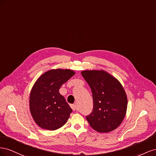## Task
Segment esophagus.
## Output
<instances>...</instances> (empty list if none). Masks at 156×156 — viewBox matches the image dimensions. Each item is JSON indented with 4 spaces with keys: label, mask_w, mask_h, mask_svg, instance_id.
Instances as JSON below:
<instances>
[{
    "label": "esophagus",
    "mask_w": 156,
    "mask_h": 156,
    "mask_svg": "<svg viewBox=\"0 0 156 156\" xmlns=\"http://www.w3.org/2000/svg\"><path fill=\"white\" fill-rule=\"evenodd\" d=\"M70 106H71V107H72V109H73V111H75V110L77 109V107H76V105H75V104H72V105H71Z\"/></svg>",
    "instance_id": "obj_1"
}]
</instances>
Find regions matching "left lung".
Masks as SVG:
<instances>
[{
    "label": "left lung",
    "instance_id": "8db88e82",
    "mask_svg": "<svg viewBox=\"0 0 156 156\" xmlns=\"http://www.w3.org/2000/svg\"><path fill=\"white\" fill-rule=\"evenodd\" d=\"M82 76L91 88L93 111L87 120L100 133L116 129L126 114L127 98L119 80L104 70H84Z\"/></svg>",
    "mask_w": 156,
    "mask_h": 156
}]
</instances>
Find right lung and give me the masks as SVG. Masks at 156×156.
<instances>
[{"label": "right lung", "instance_id": "1", "mask_svg": "<svg viewBox=\"0 0 156 156\" xmlns=\"http://www.w3.org/2000/svg\"><path fill=\"white\" fill-rule=\"evenodd\" d=\"M75 73L71 69H53L42 74L34 84L30 93V111L41 128L56 130L66 123L72 109L59 89Z\"/></svg>", "mask_w": 156, "mask_h": 156}]
</instances>
